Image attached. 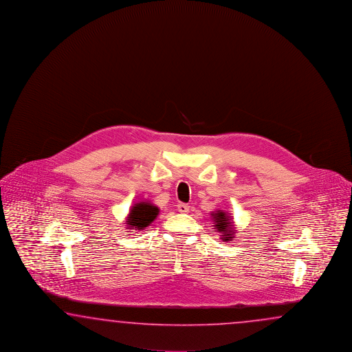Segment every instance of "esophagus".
Wrapping results in <instances>:
<instances>
[{
    "instance_id": "1",
    "label": "esophagus",
    "mask_w": 352,
    "mask_h": 352,
    "mask_svg": "<svg viewBox=\"0 0 352 352\" xmlns=\"http://www.w3.org/2000/svg\"><path fill=\"white\" fill-rule=\"evenodd\" d=\"M177 209H179V212L187 214V212L190 211V206H188L187 204H179V205H177Z\"/></svg>"
}]
</instances>
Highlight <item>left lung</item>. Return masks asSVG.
<instances>
[{
	"instance_id": "1",
	"label": "left lung",
	"mask_w": 352,
	"mask_h": 352,
	"mask_svg": "<svg viewBox=\"0 0 352 352\" xmlns=\"http://www.w3.org/2000/svg\"><path fill=\"white\" fill-rule=\"evenodd\" d=\"M214 221H215V228L219 232H221V239L224 241L232 240V217H229L226 212L219 210L217 212L212 214Z\"/></svg>"
}]
</instances>
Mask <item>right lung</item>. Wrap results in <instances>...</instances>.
<instances>
[{"instance_id":"right-lung-1","label":"right lung","mask_w":352,"mask_h":352,"mask_svg":"<svg viewBox=\"0 0 352 352\" xmlns=\"http://www.w3.org/2000/svg\"><path fill=\"white\" fill-rule=\"evenodd\" d=\"M157 206L152 205L150 201L138 202L129 211L127 224L129 228H135V230H142L157 217Z\"/></svg>"}]
</instances>
